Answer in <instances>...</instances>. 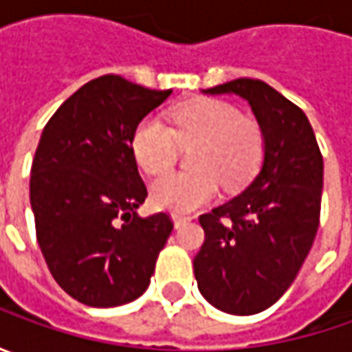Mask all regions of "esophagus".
<instances>
[{"instance_id":"1","label":"esophagus","mask_w":352,"mask_h":352,"mask_svg":"<svg viewBox=\"0 0 352 352\" xmlns=\"http://www.w3.org/2000/svg\"><path fill=\"white\" fill-rule=\"evenodd\" d=\"M172 221H174V227L178 229V227H182L190 221V217H186V215H172Z\"/></svg>"}]
</instances>
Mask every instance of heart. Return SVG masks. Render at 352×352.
<instances>
[{
  "instance_id": "heart-1",
  "label": "heart",
  "mask_w": 352,
  "mask_h": 352,
  "mask_svg": "<svg viewBox=\"0 0 352 352\" xmlns=\"http://www.w3.org/2000/svg\"><path fill=\"white\" fill-rule=\"evenodd\" d=\"M172 129L146 117L133 131L131 148L146 174H162L176 162L180 144L192 146L196 172H170L151 188L158 210L190 213L217 196L219 180L227 190H239L254 178L264 158L261 125L241 116L235 105L199 98L172 111Z\"/></svg>"
}]
</instances>
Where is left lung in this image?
<instances>
[{"label":"left lung","mask_w":352,"mask_h":352,"mask_svg":"<svg viewBox=\"0 0 352 352\" xmlns=\"http://www.w3.org/2000/svg\"><path fill=\"white\" fill-rule=\"evenodd\" d=\"M206 94L247 100L264 135L254 180L199 217L206 241L194 258L197 288L213 307L252 316L284 296L314 245L323 156L304 111L261 80L239 78Z\"/></svg>","instance_id":"8db88e82"}]
</instances>
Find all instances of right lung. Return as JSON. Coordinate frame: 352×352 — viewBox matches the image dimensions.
<instances>
[{
	"instance_id": "add662e5",
	"label": "right lung",
	"mask_w": 352,
	"mask_h": 352,
	"mask_svg": "<svg viewBox=\"0 0 352 352\" xmlns=\"http://www.w3.org/2000/svg\"><path fill=\"white\" fill-rule=\"evenodd\" d=\"M172 89L121 76L84 84L43 129L31 168L36 241L62 290L91 307L144 294L172 233L166 213L141 217L146 197L133 131Z\"/></svg>"
}]
</instances>
